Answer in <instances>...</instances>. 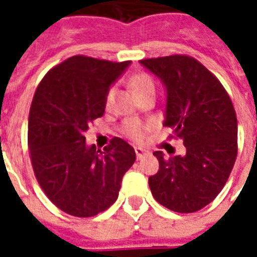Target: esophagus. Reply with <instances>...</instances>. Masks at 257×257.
<instances>
[{
	"label": "esophagus",
	"mask_w": 257,
	"mask_h": 257,
	"mask_svg": "<svg viewBox=\"0 0 257 257\" xmlns=\"http://www.w3.org/2000/svg\"><path fill=\"white\" fill-rule=\"evenodd\" d=\"M135 152H136L137 160H141V159H143V157H144L145 155L148 153L147 151H144L143 148H140V147H136V148H135Z\"/></svg>",
	"instance_id": "obj_1"
}]
</instances>
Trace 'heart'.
I'll return each instance as SVG.
<instances>
[{
    "label": "heart",
    "instance_id": "heart-1",
    "mask_svg": "<svg viewBox=\"0 0 257 257\" xmlns=\"http://www.w3.org/2000/svg\"><path fill=\"white\" fill-rule=\"evenodd\" d=\"M131 85L135 89V92L141 96L144 93L149 92V90H155V82L147 74H136L133 76L132 80H131ZM114 93H116V89L114 86L109 89L108 93H106V97H105V106L109 108L113 102V98H114ZM148 129V126H145L141 122L136 120L128 121L126 124L124 125V132L126 136H129L131 139H135V140H140L144 136L145 131Z\"/></svg>",
    "mask_w": 257,
    "mask_h": 257
}]
</instances>
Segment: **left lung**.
<instances>
[{"label":"left lung","instance_id":"8db88e82","mask_svg":"<svg viewBox=\"0 0 257 257\" xmlns=\"http://www.w3.org/2000/svg\"><path fill=\"white\" fill-rule=\"evenodd\" d=\"M165 86L163 125L183 140L184 156L157 157L160 168L149 177L157 203L171 211L191 213L204 208L227 183L237 155V118L220 81L188 56L141 60Z\"/></svg>","mask_w":257,"mask_h":257}]
</instances>
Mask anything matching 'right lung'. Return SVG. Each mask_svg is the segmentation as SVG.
I'll return each mask as SVG.
<instances>
[{
  "label": "right lung",
  "mask_w": 257,
  "mask_h": 257,
  "mask_svg": "<svg viewBox=\"0 0 257 257\" xmlns=\"http://www.w3.org/2000/svg\"><path fill=\"white\" fill-rule=\"evenodd\" d=\"M129 65L73 56L50 69L34 93L28 124L34 175L50 201L72 216L108 209L136 160L122 139L114 137L101 151L84 136L104 114L106 93Z\"/></svg>",
  "instance_id": "1"
}]
</instances>
